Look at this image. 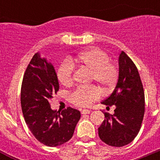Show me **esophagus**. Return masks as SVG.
Masks as SVG:
<instances>
[{"instance_id": "1", "label": "esophagus", "mask_w": 160, "mask_h": 160, "mask_svg": "<svg viewBox=\"0 0 160 160\" xmlns=\"http://www.w3.org/2000/svg\"><path fill=\"white\" fill-rule=\"evenodd\" d=\"M82 114H90V111H89V110H82V111H81Z\"/></svg>"}]
</instances>
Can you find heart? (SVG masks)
<instances>
[{
    "mask_svg": "<svg viewBox=\"0 0 160 160\" xmlns=\"http://www.w3.org/2000/svg\"><path fill=\"white\" fill-rule=\"evenodd\" d=\"M87 68L91 71V81L97 82L105 91L111 90L118 80L117 66L110 62L108 54L99 49H90L82 52L71 61L66 60L59 66L57 76L64 86H70L73 82L74 65ZM100 98L99 90L95 87H79L70 95L72 103L79 107H87Z\"/></svg>",
    "mask_w": 160,
    "mask_h": 160,
    "instance_id": "heart-1",
    "label": "heart"
}]
</instances>
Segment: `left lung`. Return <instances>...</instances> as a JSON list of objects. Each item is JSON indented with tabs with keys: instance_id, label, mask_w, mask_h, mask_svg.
Here are the masks:
<instances>
[{
	"instance_id": "obj_1",
	"label": "left lung",
	"mask_w": 160,
	"mask_h": 160,
	"mask_svg": "<svg viewBox=\"0 0 160 160\" xmlns=\"http://www.w3.org/2000/svg\"><path fill=\"white\" fill-rule=\"evenodd\" d=\"M114 106V114L104 113L98 128L101 140L112 147H123L134 140L140 130L145 111L144 91L137 67L123 51L118 56V78L112 94L102 102Z\"/></svg>"
}]
</instances>
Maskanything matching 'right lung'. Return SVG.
Returning a JSON list of instances; mask_svg holds the SVG:
<instances>
[{
    "mask_svg": "<svg viewBox=\"0 0 160 160\" xmlns=\"http://www.w3.org/2000/svg\"><path fill=\"white\" fill-rule=\"evenodd\" d=\"M59 90L57 73L52 63L33 55L26 68L21 90V104L25 122L39 142L57 147L72 138L80 111L68 107L62 111L52 110L49 102Z\"/></svg>",
    "mask_w": 160,
    "mask_h": 160,
    "instance_id": "1",
    "label": "right lung"
}]
</instances>
